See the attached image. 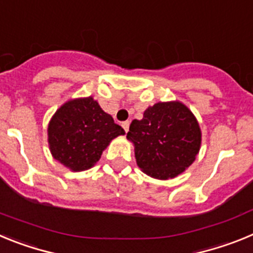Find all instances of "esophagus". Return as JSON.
<instances>
[{"label": "esophagus", "instance_id": "34e87169", "mask_svg": "<svg viewBox=\"0 0 253 253\" xmlns=\"http://www.w3.org/2000/svg\"><path fill=\"white\" fill-rule=\"evenodd\" d=\"M129 125H130V123H129L128 120H126V122H123L122 123V126H123V128H124L125 131L129 130Z\"/></svg>", "mask_w": 253, "mask_h": 253}]
</instances>
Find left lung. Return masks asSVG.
Instances as JSON below:
<instances>
[{"label":"left lung","instance_id":"left-lung-1","mask_svg":"<svg viewBox=\"0 0 253 253\" xmlns=\"http://www.w3.org/2000/svg\"><path fill=\"white\" fill-rule=\"evenodd\" d=\"M126 138L134 144L139 169L151 177L167 180L195 161L202 130L182 102H157L144 111L142 120L131 122Z\"/></svg>","mask_w":253,"mask_h":253}]
</instances>
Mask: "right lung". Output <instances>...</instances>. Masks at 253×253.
Listing matches in <instances>:
<instances>
[{"instance_id":"right-lung-1","label":"right lung","mask_w":253,"mask_h":253,"mask_svg":"<svg viewBox=\"0 0 253 253\" xmlns=\"http://www.w3.org/2000/svg\"><path fill=\"white\" fill-rule=\"evenodd\" d=\"M123 134L124 129L91 96L67 101L48 125L51 156L75 172L91 169L109 143Z\"/></svg>"}]
</instances>
